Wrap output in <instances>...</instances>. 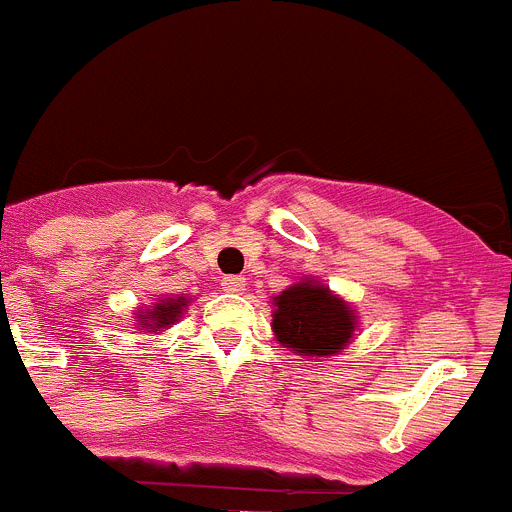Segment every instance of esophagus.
Masks as SVG:
<instances>
[{
	"mask_svg": "<svg viewBox=\"0 0 512 512\" xmlns=\"http://www.w3.org/2000/svg\"><path fill=\"white\" fill-rule=\"evenodd\" d=\"M222 287H225L227 293H243V290H246V277H240V274L225 277V280H222Z\"/></svg>",
	"mask_w": 512,
	"mask_h": 512,
	"instance_id": "obj_1",
	"label": "esophagus"
}]
</instances>
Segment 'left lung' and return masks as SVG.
<instances>
[{
  "label": "left lung",
  "mask_w": 512,
  "mask_h": 512,
  "mask_svg": "<svg viewBox=\"0 0 512 512\" xmlns=\"http://www.w3.org/2000/svg\"><path fill=\"white\" fill-rule=\"evenodd\" d=\"M272 306V332L277 342L308 361L340 356L356 335V308L308 274L274 295Z\"/></svg>",
  "instance_id": "8db88e82"
}]
</instances>
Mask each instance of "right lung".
<instances>
[{
	"mask_svg": "<svg viewBox=\"0 0 512 512\" xmlns=\"http://www.w3.org/2000/svg\"><path fill=\"white\" fill-rule=\"evenodd\" d=\"M190 306L188 295H167V298H156L151 306H141L133 314V324L149 335H159L164 329H170L183 319V311Z\"/></svg>",
	"mask_w": 512,
	"mask_h": 512,
	"instance_id": "add662e5",
	"label": "right lung"
}]
</instances>
